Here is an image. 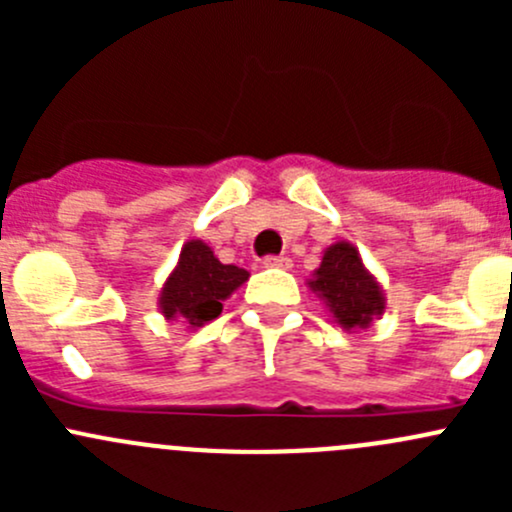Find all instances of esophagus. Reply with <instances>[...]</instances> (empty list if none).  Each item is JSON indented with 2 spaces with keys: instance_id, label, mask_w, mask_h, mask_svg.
Listing matches in <instances>:
<instances>
[{
  "instance_id": "obj_1",
  "label": "esophagus",
  "mask_w": 512,
  "mask_h": 512,
  "mask_svg": "<svg viewBox=\"0 0 512 512\" xmlns=\"http://www.w3.org/2000/svg\"><path fill=\"white\" fill-rule=\"evenodd\" d=\"M262 265H265V267H275V270H289V267H292V260H289V257H285V255L265 257V260H262Z\"/></svg>"
}]
</instances>
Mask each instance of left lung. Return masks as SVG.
I'll return each mask as SVG.
<instances>
[{"label": "left lung", "mask_w": 512, "mask_h": 512, "mask_svg": "<svg viewBox=\"0 0 512 512\" xmlns=\"http://www.w3.org/2000/svg\"><path fill=\"white\" fill-rule=\"evenodd\" d=\"M307 287L324 302L334 322L347 332L369 329L374 319L386 312V297L381 282L366 270L359 247L339 240L324 250L322 262Z\"/></svg>", "instance_id": "left-lung-1"}]
</instances>
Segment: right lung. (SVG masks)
I'll return each mask as SVG.
<instances>
[{
  "instance_id": "right-lung-1",
  "label": "right lung",
  "mask_w": 512,
  "mask_h": 512,
  "mask_svg": "<svg viewBox=\"0 0 512 512\" xmlns=\"http://www.w3.org/2000/svg\"><path fill=\"white\" fill-rule=\"evenodd\" d=\"M247 277L250 272L242 267L223 265L208 242L188 240L178 265L160 287L158 309L168 322H180L188 329L205 327L220 317L225 299L245 285Z\"/></svg>"
}]
</instances>
